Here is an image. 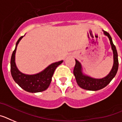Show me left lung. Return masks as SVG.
I'll return each instance as SVG.
<instances>
[{
    "label": "left lung",
    "mask_w": 122,
    "mask_h": 122,
    "mask_svg": "<svg viewBox=\"0 0 122 122\" xmlns=\"http://www.w3.org/2000/svg\"><path fill=\"white\" fill-rule=\"evenodd\" d=\"M103 32L104 35L107 36L108 37L112 46V49L113 54V64L112 68L108 73V75H107L105 77L102 78H94L84 74L81 63L77 59H75L76 64L74 68L73 73L78 86L85 90H90V91H97L103 88L110 83L111 81L115 76L116 74L117 73L118 68V59L117 49L113 43L112 39L109 33L103 30Z\"/></svg>",
    "instance_id": "left-lung-1"
}]
</instances>
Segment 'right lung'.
I'll return each instance as SVG.
<instances>
[{
  "mask_svg": "<svg viewBox=\"0 0 122 122\" xmlns=\"http://www.w3.org/2000/svg\"><path fill=\"white\" fill-rule=\"evenodd\" d=\"M24 36L20 37L17 41L14 51L10 59V72L12 76L17 85L25 91L29 93H38L47 90L51 83L52 75L56 68L63 63V61L53 63L44 70L34 75H27L22 73L15 64V52L17 45Z\"/></svg>",
  "mask_w": 122,
  "mask_h": 122,
  "instance_id": "right-lung-1",
  "label": "right lung"
}]
</instances>
